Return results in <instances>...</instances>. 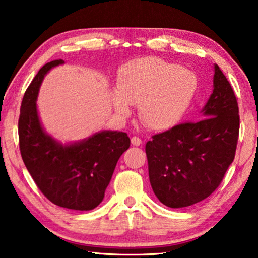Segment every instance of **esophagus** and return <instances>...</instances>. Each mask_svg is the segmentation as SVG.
I'll list each match as a JSON object with an SVG mask.
<instances>
[{"label": "esophagus", "instance_id": "34e87169", "mask_svg": "<svg viewBox=\"0 0 258 258\" xmlns=\"http://www.w3.org/2000/svg\"><path fill=\"white\" fill-rule=\"evenodd\" d=\"M131 144H132L133 146H140L142 144L141 139H139L138 137H132L131 138Z\"/></svg>", "mask_w": 258, "mask_h": 258}]
</instances>
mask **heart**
I'll list each match as a JSON object with an SVG mask.
<instances>
[{
	"instance_id": "1",
	"label": "heart",
	"mask_w": 258,
	"mask_h": 258,
	"mask_svg": "<svg viewBox=\"0 0 258 258\" xmlns=\"http://www.w3.org/2000/svg\"><path fill=\"white\" fill-rule=\"evenodd\" d=\"M110 91V103L118 117L127 118L139 104V117L151 130L164 131L179 124L198 89L191 71L158 57H144L125 64Z\"/></svg>"
}]
</instances>
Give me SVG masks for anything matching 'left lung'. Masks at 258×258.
Masks as SVG:
<instances>
[{
	"label": "left lung",
	"mask_w": 258,
	"mask_h": 258,
	"mask_svg": "<svg viewBox=\"0 0 258 258\" xmlns=\"http://www.w3.org/2000/svg\"><path fill=\"white\" fill-rule=\"evenodd\" d=\"M214 72V89L200 120L156 134L146 145L151 188L169 208L189 207L207 199L235 156L238 103L217 64Z\"/></svg>",
	"instance_id": "1"
}]
</instances>
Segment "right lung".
<instances>
[{
    "label": "right lung",
    "instance_id": "add662e5",
    "mask_svg": "<svg viewBox=\"0 0 258 258\" xmlns=\"http://www.w3.org/2000/svg\"><path fill=\"white\" fill-rule=\"evenodd\" d=\"M63 64L62 59L47 63L26 89L18 121L20 154L49 201L71 210H93L103 200L118 159L128 149L131 140L119 131H99L71 142L47 133L36 101L47 73Z\"/></svg>",
    "mask_w": 258,
    "mask_h": 258
}]
</instances>
